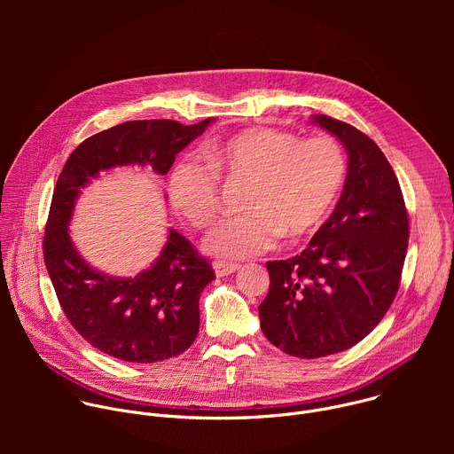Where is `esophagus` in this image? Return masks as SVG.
Returning a JSON list of instances; mask_svg holds the SVG:
<instances>
[{"label": "esophagus", "mask_w": 454, "mask_h": 454, "mask_svg": "<svg viewBox=\"0 0 454 454\" xmlns=\"http://www.w3.org/2000/svg\"><path fill=\"white\" fill-rule=\"evenodd\" d=\"M214 270H215V275H217V277H228V275L239 271L240 266H239V264H233V262H223V261H221V262H215V264H214Z\"/></svg>", "instance_id": "34e87169"}]
</instances>
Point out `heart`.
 <instances>
[{"label": "heart", "instance_id": "1", "mask_svg": "<svg viewBox=\"0 0 454 454\" xmlns=\"http://www.w3.org/2000/svg\"><path fill=\"white\" fill-rule=\"evenodd\" d=\"M207 165L179 161L168 177L172 207L196 228L219 214V177L247 179L246 212L223 221L205 239V249L240 261L275 246L280 235L300 237L333 208L347 174L341 145L331 137H300L253 127L205 151Z\"/></svg>", "mask_w": 454, "mask_h": 454}]
</instances>
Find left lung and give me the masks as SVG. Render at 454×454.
<instances>
[{
	"label": "left lung",
	"instance_id": "obj_1",
	"mask_svg": "<svg viewBox=\"0 0 454 454\" xmlns=\"http://www.w3.org/2000/svg\"><path fill=\"white\" fill-rule=\"evenodd\" d=\"M312 123L347 149L341 198L300 254L266 264L271 284L258 307L264 336L303 359L343 352L377 327L399 291L410 237L399 179L375 142L327 114Z\"/></svg>",
	"mask_w": 454,
	"mask_h": 454
}]
</instances>
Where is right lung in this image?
<instances>
[{"instance_id":"1","label":"right lung","mask_w":454,"mask_h":454,"mask_svg":"<svg viewBox=\"0 0 454 454\" xmlns=\"http://www.w3.org/2000/svg\"><path fill=\"white\" fill-rule=\"evenodd\" d=\"M214 118L133 120L84 140L64 165L51 198L43 253L59 303L75 331L100 352L127 363H156L183 354L200 333V296L215 278L205 256L176 230L149 270L118 278L91 268L70 239L81 190L102 170L153 167L165 176L176 154Z\"/></svg>"}]
</instances>
